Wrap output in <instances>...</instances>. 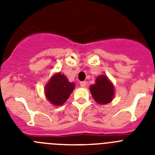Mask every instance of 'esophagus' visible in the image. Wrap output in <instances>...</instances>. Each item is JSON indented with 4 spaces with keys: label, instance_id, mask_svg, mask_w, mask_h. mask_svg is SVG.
Here are the masks:
<instances>
[{
    "label": "esophagus",
    "instance_id": "obj_1",
    "mask_svg": "<svg viewBox=\"0 0 155 155\" xmlns=\"http://www.w3.org/2000/svg\"><path fill=\"white\" fill-rule=\"evenodd\" d=\"M80 85L81 87H86V81L80 82Z\"/></svg>",
    "mask_w": 155,
    "mask_h": 155
}]
</instances>
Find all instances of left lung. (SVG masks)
Instances as JSON below:
<instances>
[{
  "instance_id": "obj_1",
  "label": "left lung",
  "mask_w": 155,
  "mask_h": 155,
  "mask_svg": "<svg viewBox=\"0 0 155 155\" xmlns=\"http://www.w3.org/2000/svg\"><path fill=\"white\" fill-rule=\"evenodd\" d=\"M90 91L94 101L100 105H105L113 101L115 87L106 75H99L95 83L90 86Z\"/></svg>"
}]
</instances>
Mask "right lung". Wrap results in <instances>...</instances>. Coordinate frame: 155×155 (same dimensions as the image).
<instances>
[{"label":"right lung","instance_id":"right-lung-1","mask_svg":"<svg viewBox=\"0 0 155 155\" xmlns=\"http://www.w3.org/2000/svg\"><path fill=\"white\" fill-rule=\"evenodd\" d=\"M75 87L74 82L61 72L55 73L45 86V96L48 102L55 106H61L67 102Z\"/></svg>","mask_w":155,"mask_h":155}]
</instances>
